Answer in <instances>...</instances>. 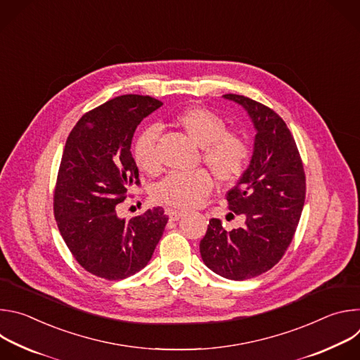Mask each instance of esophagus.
Returning a JSON list of instances; mask_svg holds the SVG:
<instances>
[{"label": "esophagus", "instance_id": "obj_1", "mask_svg": "<svg viewBox=\"0 0 360 360\" xmlns=\"http://www.w3.org/2000/svg\"><path fill=\"white\" fill-rule=\"evenodd\" d=\"M167 214H168V217H169L171 221H178V219H181V218L184 217V212L176 211V210H168Z\"/></svg>", "mask_w": 360, "mask_h": 360}]
</instances>
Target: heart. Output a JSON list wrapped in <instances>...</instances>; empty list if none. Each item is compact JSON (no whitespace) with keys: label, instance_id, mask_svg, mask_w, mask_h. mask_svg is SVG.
I'll return each instance as SVG.
<instances>
[{"label":"heart","instance_id":"heart-1","mask_svg":"<svg viewBox=\"0 0 360 360\" xmlns=\"http://www.w3.org/2000/svg\"><path fill=\"white\" fill-rule=\"evenodd\" d=\"M176 124L203 148V161L221 182H233L245 171L249 149L242 136L226 131L224 120L208 110L191 107L181 111ZM160 128H143L134 141L132 155L136 167L146 174L160 169L157 142ZM214 188L211 175L198 169L193 172H169L150 189L153 200L178 210H191L202 203Z\"/></svg>","mask_w":360,"mask_h":360}]
</instances>
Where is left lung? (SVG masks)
Returning <instances> with one entry per match:
<instances>
[{
	"mask_svg": "<svg viewBox=\"0 0 360 360\" xmlns=\"http://www.w3.org/2000/svg\"><path fill=\"white\" fill-rule=\"evenodd\" d=\"M224 98L246 111L256 131L250 162L226 193L229 210L242 215L245 224L225 231L219 219H211L199 250L203 264L215 274L245 281L281 261L302 215L306 182L296 142L285 121L243 95L226 94Z\"/></svg>",
	"mask_w": 360,
	"mask_h": 360,
	"instance_id": "left-lung-1",
	"label": "left lung"
}]
</instances>
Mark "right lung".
Returning a JSON list of instances; mask_svg holds the SVG:
<instances>
[{"instance_id":"right-lung-1","label":"right lung","mask_w":360,"mask_h":360,"mask_svg":"<svg viewBox=\"0 0 360 360\" xmlns=\"http://www.w3.org/2000/svg\"><path fill=\"white\" fill-rule=\"evenodd\" d=\"M160 107L150 96H117L85 114L67 139L54 215L77 262L98 278L120 281L145 268L168 222L160 207L131 219L117 214L127 191L139 184L134 132Z\"/></svg>"}]
</instances>
